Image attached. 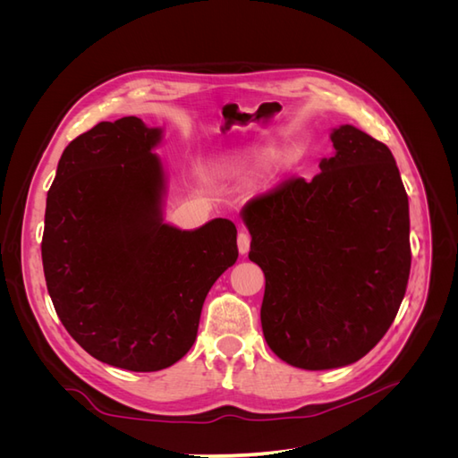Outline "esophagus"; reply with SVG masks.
<instances>
[{
	"instance_id": "esophagus-1",
	"label": "esophagus",
	"mask_w": 458,
	"mask_h": 458,
	"mask_svg": "<svg viewBox=\"0 0 458 458\" xmlns=\"http://www.w3.org/2000/svg\"><path fill=\"white\" fill-rule=\"evenodd\" d=\"M237 246H239V252L242 256L248 254V250H250V234H248L246 231H241L237 237Z\"/></svg>"
}]
</instances>
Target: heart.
Returning a JSON list of instances; mask_svg holds the SVG:
<instances>
[{
  "instance_id": "1",
  "label": "heart",
  "mask_w": 458,
  "mask_h": 458,
  "mask_svg": "<svg viewBox=\"0 0 458 458\" xmlns=\"http://www.w3.org/2000/svg\"><path fill=\"white\" fill-rule=\"evenodd\" d=\"M254 155H256V158H263V157L267 155V148H259V150H256V152H254ZM293 160H294V150H288V152H284L283 162L286 164V162H293ZM239 172H241V170H237V172L233 170V174H239Z\"/></svg>"
}]
</instances>
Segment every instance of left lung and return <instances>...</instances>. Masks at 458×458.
<instances>
[{"mask_svg":"<svg viewBox=\"0 0 458 458\" xmlns=\"http://www.w3.org/2000/svg\"><path fill=\"white\" fill-rule=\"evenodd\" d=\"M311 182L248 200L250 258L266 275L261 328L298 369L359 361L392 327L411 273L409 199L392 150L353 126Z\"/></svg>","mask_w":458,"mask_h":458,"instance_id":"1","label":"left lung"}]
</instances>
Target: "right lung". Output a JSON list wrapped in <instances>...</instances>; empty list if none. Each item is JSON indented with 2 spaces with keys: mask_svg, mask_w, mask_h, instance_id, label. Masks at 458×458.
Returning <instances> with one entry per match:
<instances>
[{
  "mask_svg": "<svg viewBox=\"0 0 458 458\" xmlns=\"http://www.w3.org/2000/svg\"><path fill=\"white\" fill-rule=\"evenodd\" d=\"M158 128L101 122L63 152L47 192L41 261L61 323L99 361L152 372L195 344L202 303L239 258L237 227L162 224Z\"/></svg>",
  "mask_w": 458,
  "mask_h": 458,
  "instance_id": "1",
  "label": "right lung"
}]
</instances>
